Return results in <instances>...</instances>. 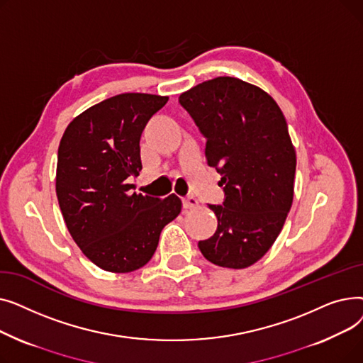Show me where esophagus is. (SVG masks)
Masks as SVG:
<instances>
[{"instance_id":"obj_1","label":"esophagus","mask_w":363,"mask_h":363,"mask_svg":"<svg viewBox=\"0 0 363 363\" xmlns=\"http://www.w3.org/2000/svg\"><path fill=\"white\" fill-rule=\"evenodd\" d=\"M182 204H184V208H186V211H191V208H196V207H199V201H197V199L196 197H185L184 200H182Z\"/></svg>"}]
</instances>
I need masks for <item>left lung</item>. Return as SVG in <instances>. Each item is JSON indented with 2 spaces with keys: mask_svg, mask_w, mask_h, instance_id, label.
<instances>
[{
  "mask_svg": "<svg viewBox=\"0 0 363 363\" xmlns=\"http://www.w3.org/2000/svg\"><path fill=\"white\" fill-rule=\"evenodd\" d=\"M179 103L204 135L207 164L225 191L222 206L208 204L218 230L199 249L222 268L244 269L271 249L293 204L296 150L287 122L268 92L230 76L182 92Z\"/></svg>",
  "mask_w": 363,
  "mask_h": 363,
  "instance_id": "obj_1",
  "label": "left lung"
}]
</instances>
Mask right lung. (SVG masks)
Segmentation results:
<instances>
[{
    "instance_id": "add662e5",
    "label": "right lung",
    "mask_w": 363,
    "mask_h": 363,
    "mask_svg": "<svg viewBox=\"0 0 363 363\" xmlns=\"http://www.w3.org/2000/svg\"><path fill=\"white\" fill-rule=\"evenodd\" d=\"M169 97L126 92L86 108L66 128L57 156L55 193L67 230L99 268L126 274L155 255L160 233L182 201L137 194L141 133Z\"/></svg>"
}]
</instances>
